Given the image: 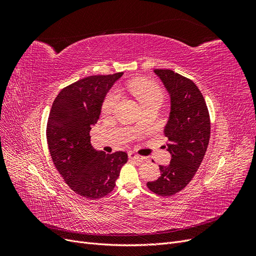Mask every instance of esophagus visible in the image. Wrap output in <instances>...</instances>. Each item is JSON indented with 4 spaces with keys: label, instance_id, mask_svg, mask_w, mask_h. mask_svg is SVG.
I'll return each instance as SVG.
<instances>
[{
    "label": "esophagus",
    "instance_id": "esophagus-1",
    "mask_svg": "<svg viewBox=\"0 0 256 256\" xmlns=\"http://www.w3.org/2000/svg\"><path fill=\"white\" fill-rule=\"evenodd\" d=\"M128 157H129V159H131V160H136V161H140V160H143V159H144L143 157L138 156V154H134V152H128Z\"/></svg>",
    "mask_w": 256,
    "mask_h": 256
}]
</instances>
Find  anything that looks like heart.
I'll list each match as a JSON object with an SVG mask.
<instances>
[{"instance_id":"b5f03b06","label":"heart","mask_w":256,"mask_h":256,"mask_svg":"<svg viewBox=\"0 0 256 256\" xmlns=\"http://www.w3.org/2000/svg\"><path fill=\"white\" fill-rule=\"evenodd\" d=\"M131 94L143 106L150 104L152 102H162L164 100V92L156 83L150 80H136L129 85ZM120 100V94L116 90H111L104 100L102 113L110 114L114 111L116 104Z\"/></svg>"}]
</instances>
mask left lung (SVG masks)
I'll return each instance as SVG.
<instances>
[{"label":"left lung","mask_w":256,"mask_h":256,"mask_svg":"<svg viewBox=\"0 0 256 256\" xmlns=\"http://www.w3.org/2000/svg\"><path fill=\"white\" fill-rule=\"evenodd\" d=\"M171 98V112L164 128L168 166H159L160 177L147 187L161 196L182 191L196 175L210 138V118L205 99L194 82L170 69H154Z\"/></svg>","instance_id":"1"}]
</instances>
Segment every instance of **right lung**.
Listing matches in <instances>:
<instances>
[{"label": "right lung", "instance_id": "obj_1", "mask_svg": "<svg viewBox=\"0 0 256 256\" xmlns=\"http://www.w3.org/2000/svg\"><path fill=\"white\" fill-rule=\"evenodd\" d=\"M124 72L90 76L62 90L54 99L47 124V142L54 166L76 194L104 198L114 189L125 152L106 154L90 145L106 92Z\"/></svg>", "mask_w": 256, "mask_h": 256}]
</instances>
